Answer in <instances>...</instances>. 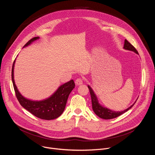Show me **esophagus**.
<instances>
[{
	"label": "esophagus",
	"instance_id": "34e87169",
	"mask_svg": "<svg viewBox=\"0 0 155 155\" xmlns=\"http://www.w3.org/2000/svg\"><path fill=\"white\" fill-rule=\"evenodd\" d=\"M75 84H76V85L82 84H83V79L81 78H78L75 80Z\"/></svg>",
	"mask_w": 155,
	"mask_h": 155
}]
</instances>
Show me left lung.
<instances>
[{"instance_id": "obj_1", "label": "left lung", "mask_w": 155, "mask_h": 155, "mask_svg": "<svg viewBox=\"0 0 155 155\" xmlns=\"http://www.w3.org/2000/svg\"><path fill=\"white\" fill-rule=\"evenodd\" d=\"M124 48L126 49V50H127L134 51L135 53L138 54V51L135 48V47L133 45H132V44H130L126 39H125V40H124ZM87 87H88V88H89L90 93V94H91V102H92V108H93V111L94 112V113L96 114V115H97L99 117H100L102 119L110 120V119L115 118H117V117H119L120 115L123 114L124 113L127 112V110H129L132 106L134 105V104L136 102V101L134 104H132L130 107H129L127 109L124 110V111H121V112L113 111V110H111L108 109L107 108H105V107L101 106L99 104L95 94L94 93L93 90L91 89V87L90 86H87Z\"/></svg>"}]
</instances>
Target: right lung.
Returning <instances> with one entry per match:
<instances>
[{"label": "right lung", "instance_id": "add662e5", "mask_svg": "<svg viewBox=\"0 0 155 155\" xmlns=\"http://www.w3.org/2000/svg\"><path fill=\"white\" fill-rule=\"evenodd\" d=\"M35 37L29 40L23 47H27L34 41L38 39ZM15 60L13 62L12 70V79L16 98L21 106L26 109L31 114L36 117L42 120H54L59 117L64 112L68 97L75 87V83L73 80L61 85L57 91L49 98L41 101H33L26 99L18 91L15 85L13 77V69Z\"/></svg>", "mask_w": 155, "mask_h": 155}]
</instances>
